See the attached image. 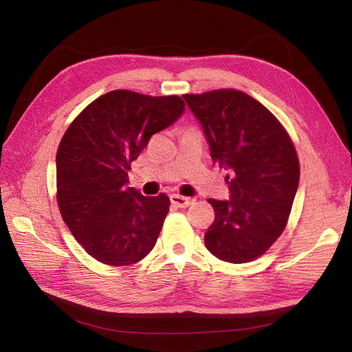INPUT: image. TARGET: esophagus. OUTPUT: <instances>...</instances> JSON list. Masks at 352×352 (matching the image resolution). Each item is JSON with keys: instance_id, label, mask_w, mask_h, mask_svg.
Instances as JSON below:
<instances>
[{"instance_id": "obj_1", "label": "esophagus", "mask_w": 352, "mask_h": 352, "mask_svg": "<svg viewBox=\"0 0 352 352\" xmlns=\"http://www.w3.org/2000/svg\"><path fill=\"white\" fill-rule=\"evenodd\" d=\"M170 201H172V204L175 207H179V208H185V207H189L190 204H194V198L182 197V195H177V194L170 195Z\"/></svg>"}]
</instances>
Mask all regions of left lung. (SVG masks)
I'll return each instance as SVG.
<instances>
[{"label":"left lung","mask_w":352,"mask_h":352,"mask_svg":"<svg viewBox=\"0 0 352 352\" xmlns=\"http://www.w3.org/2000/svg\"><path fill=\"white\" fill-rule=\"evenodd\" d=\"M211 160L228 170L229 199L210 198L216 219L204 242L219 260L248 263L280 236L300 184L295 146L279 120L250 95L216 89L184 95Z\"/></svg>","instance_id":"1"}]
</instances>
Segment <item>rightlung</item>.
Masks as SVG:
<instances>
[{
    "mask_svg": "<svg viewBox=\"0 0 352 352\" xmlns=\"http://www.w3.org/2000/svg\"><path fill=\"white\" fill-rule=\"evenodd\" d=\"M185 111L177 95L150 97L117 89L92 101L58 145L57 202L72 235L91 257L129 265L151 252L170 199L144 197L127 170L150 138Z\"/></svg>",
    "mask_w": 352,
    "mask_h": 352,
    "instance_id": "obj_1",
    "label": "right lung"
}]
</instances>
